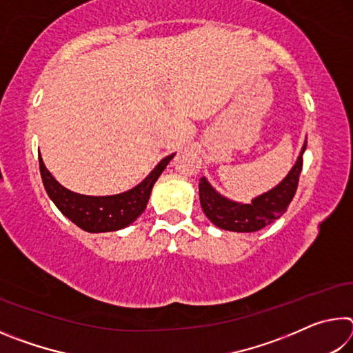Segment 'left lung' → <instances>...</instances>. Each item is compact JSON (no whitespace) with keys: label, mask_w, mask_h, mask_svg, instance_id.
Returning a JSON list of instances; mask_svg holds the SVG:
<instances>
[{"label":"left lung","mask_w":353,"mask_h":353,"mask_svg":"<svg viewBox=\"0 0 353 353\" xmlns=\"http://www.w3.org/2000/svg\"><path fill=\"white\" fill-rule=\"evenodd\" d=\"M307 149V140L299 154L294 166L282 182L272 190L252 199L250 204H241L224 198L214 190L205 177L199 181L201 207L207 218L219 229L230 232H256L274 223L286 212L297 190L299 176L303 165V152Z\"/></svg>","instance_id":"obj_1"}]
</instances>
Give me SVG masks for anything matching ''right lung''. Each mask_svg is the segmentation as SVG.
Listing matches in <instances>:
<instances>
[{
  "mask_svg": "<svg viewBox=\"0 0 353 353\" xmlns=\"http://www.w3.org/2000/svg\"><path fill=\"white\" fill-rule=\"evenodd\" d=\"M174 154L162 159L159 165L149 172L145 181L132 190L113 196H85L62 187L46 166L39 154L40 174L45 190L56 207L82 230L99 234V232L119 230L132 224L145 212L155 181L170 163Z\"/></svg>",
  "mask_w": 353,
  "mask_h": 353,
  "instance_id": "1",
  "label": "right lung"
}]
</instances>
